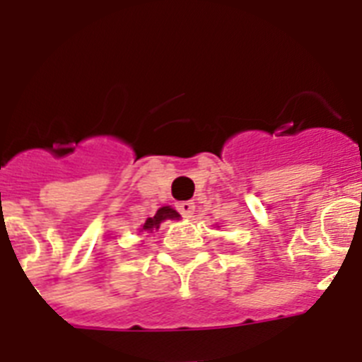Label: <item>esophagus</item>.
<instances>
[{"label": "esophagus", "mask_w": 362, "mask_h": 362, "mask_svg": "<svg viewBox=\"0 0 362 362\" xmlns=\"http://www.w3.org/2000/svg\"><path fill=\"white\" fill-rule=\"evenodd\" d=\"M175 209L183 217H192L194 212H196V204L192 203V201H181V203L175 204Z\"/></svg>", "instance_id": "obj_1"}]
</instances>
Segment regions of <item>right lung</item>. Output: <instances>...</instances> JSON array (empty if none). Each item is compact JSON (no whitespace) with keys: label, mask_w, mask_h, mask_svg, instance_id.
<instances>
[{"label":"right lung","mask_w":362,"mask_h":362,"mask_svg":"<svg viewBox=\"0 0 362 362\" xmlns=\"http://www.w3.org/2000/svg\"><path fill=\"white\" fill-rule=\"evenodd\" d=\"M179 214L175 212L174 209H170V206H163V209H159L158 212H156V216L153 217H148L146 219V223L143 225V230H153V228H159V225H161V221L165 219H177Z\"/></svg>","instance_id":"1"}]
</instances>
